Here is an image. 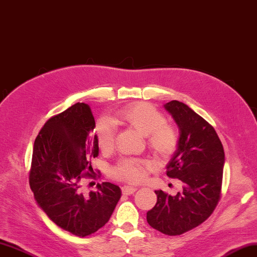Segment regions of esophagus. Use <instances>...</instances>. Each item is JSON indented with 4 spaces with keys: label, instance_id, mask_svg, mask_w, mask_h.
Returning <instances> with one entry per match:
<instances>
[{
    "label": "esophagus",
    "instance_id": "obj_1",
    "mask_svg": "<svg viewBox=\"0 0 257 257\" xmlns=\"http://www.w3.org/2000/svg\"><path fill=\"white\" fill-rule=\"evenodd\" d=\"M137 189H138V188H137L136 186H129V185H124V186L121 188L122 193L126 194V195L134 194Z\"/></svg>",
    "mask_w": 257,
    "mask_h": 257
}]
</instances>
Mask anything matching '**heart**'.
Returning <instances> with one entry per match:
<instances>
[{
	"instance_id": "obj_1",
	"label": "heart",
	"mask_w": 257,
	"mask_h": 257,
	"mask_svg": "<svg viewBox=\"0 0 257 257\" xmlns=\"http://www.w3.org/2000/svg\"><path fill=\"white\" fill-rule=\"evenodd\" d=\"M123 123L148 138V143L157 157L166 159L176 151L178 135L174 127L165 123L161 112L149 104H135L118 110L110 119L103 118L96 124L98 147L109 151L114 147L116 126ZM145 166L135 160H122L114 169L115 175L129 182H139L145 174Z\"/></svg>"
}]
</instances>
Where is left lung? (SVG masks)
Wrapping results in <instances>:
<instances>
[{
  "label": "left lung",
  "mask_w": 257,
  "mask_h": 257,
  "mask_svg": "<svg viewBox=\"0 0 257 257\" xmlns=\"http://www.w3.org/2000/svg\"><path fill=\"white\" fill-rule=\"evenodd\" d=\"M180 131L178 146L166 165V174L183 182L172 196L156 190L157 204L147 221L166 235H180L210 216L220 199L224 151L216 131L204 118L178 100L164 104Z\"/></svg>",
  "instance_id": "left-lung-1"
}]
</instances>
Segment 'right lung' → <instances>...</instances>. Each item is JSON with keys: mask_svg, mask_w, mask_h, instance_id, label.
Instances as JSON below:
<instances>
[{"mask_svg": "<svg viewBox=\"0 0 257 257\" xmlns=\"http://www.w3.org/2000/svg\"><path fill=\"white\" fill-rule=\"evenodd\" d=\"M94 127L92 109L85 103L50 118L35 140L29 174L39 208L61 229L82 237L108 222L121 197L119 186L108 182L88 194L82 188L83 177L95 176L92 160L99 149Z\"/></svg>", "mask_w": 257, "mask_h": 257, "instance_id": "obj_1", "label": "right lung"}]
</instances>
